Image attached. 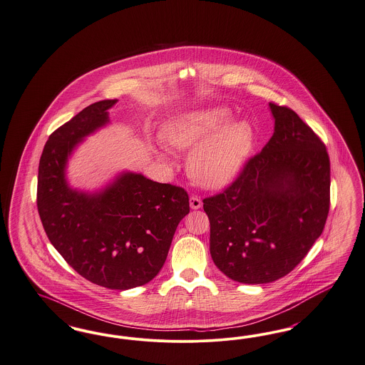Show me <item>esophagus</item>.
Instances as JSON below:
<instances>
[{
  "instance_id": "34e87169",
  "label": "esophagus",
  "mask_w": 365,
  "mask_h": 365,
  "mask_svg": "<svg viewBox=\"0 0 365 365\" xmlns=\"http://www.w3.org/2000/svg\"><path fill=\"white\" fill-rule=\"evenodd\" d=\"M190 206L192 210H199L200 207L203 206V202L200 197L197 196H190Z\"/></svg>"
}]
</instances>
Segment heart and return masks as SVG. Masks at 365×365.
<instances>
[{
  "label": "heart",
  "mask_w": 365,
  "mask_h": 365,
  "mask_svg": "<svg viewBox=\"0 0 365 365\" xmlns=\"http://www.w3.org/2000/svg\"><path fill=\"white\" fill-rule=\"evenodd\" d=\"M163 135L168 144L178 150L195 147L188 158L190 175L207 190L229 185L255 147L254 127L247 120L235 121V113L227 106L182 113L165 125Z\"/></svg>",
  "instance_id": "1"
}]
</instances>
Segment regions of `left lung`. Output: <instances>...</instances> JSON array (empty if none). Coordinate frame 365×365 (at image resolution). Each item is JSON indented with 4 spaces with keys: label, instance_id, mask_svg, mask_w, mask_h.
<instances>
[{
    "label": "left lung",
    "instance_id": "left-lung-1",
    "mask_svg": "<svg viewBox=\"0 0 365 365\" xmlns=\"http://www.w3.org/2000/svg\"><path fill=\"white\" fill-rule=\"evenodd\" d=\"M274 133L222 193L206 197L210 254L240 284H269L294 269L323 232L330 207L326 145L286 106L269 103Z\"/></svg>",
    "mask_w": 365,
    "mask_h": 365
}]
</instances>
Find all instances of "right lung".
<instances>
[{
	"instance_id": "right-lung-1",
	"label": "right lung",
	"mask_w": 365,
	"mask_h": 365,
	"mask_svg": "<svg viewBox=\"0 0 365 365\" xmlns=\"http://www.w3.org/2000/svg\"><path fill=\"white\" fill-rule=\"evenodd\" d=\"M115 103L96 102L50 135L39 160L36 205L50 242L72 269L96 285L127 290L162 269L175 229L190 212V197L180 187L132 172L94 192L68 184V159L110 123Z\"/></svg>"
}]
</instances>
